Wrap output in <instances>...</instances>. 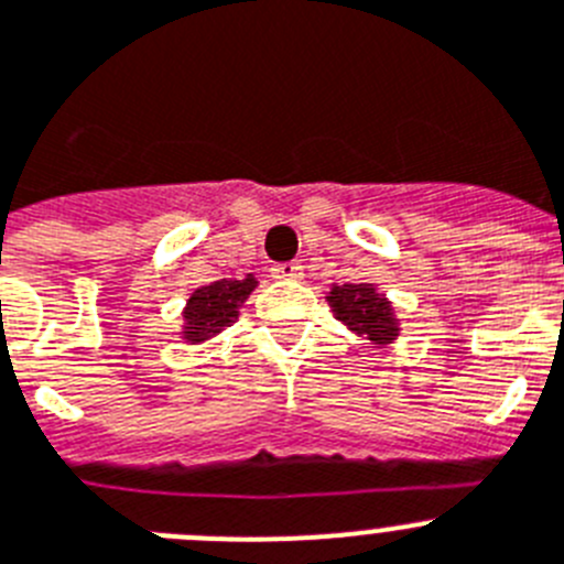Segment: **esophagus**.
<instances>
[{
    "label": "esophagus",
    "mask_w": 564,
    "mask_h": 564,
    "mask_svg": "<svg viewBox=\"0 0 564 564\" xmlns=\"http://www.w3.org/2000/svg\"><path fill=\"white\" fill-rule=\"evenodd\" d=\"M303 272L297 263H275L272 267V278H278V281H297Z\"/></svg>",
    "instance_id": "34e87169"
}]
</instances>
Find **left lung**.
<instances>
[{
	"label": "left lung",
	"instance_id": "left-lung-1",
	"mask_svg": "<svg viewBox=\"0 0 564 564\" xmlns=\"http://www.w3.org/2000/svg\"><path fill=\"white\" fill-rule=\"evenodd\" d=\"M328 306H332L334 317L348 326L357 337L370 339L377 348L393 343L399 337V317H395L393 306L382 292H377L373 283H343V286H332L326 294Z\"/></svg>",
	"mask_w": 564,
	"mask_h": 564
}]
</instances>
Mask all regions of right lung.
I'll use <instances>...</instances> for the list:
<instances>
[{
    "label": "right lung",
    "instance_id": "right-lung-1",
    "mask_svg": "<svg viewBox=\"0 0 564 564\" xmlns=\"http://www.w3.org/2000/svg\"><path fill=\"white\" fill-rule=\"evenodd\" d=\"M256 286V275H247L241 281L221 278V281H213L207 286L196 289L187 297L185 308H182V339L187 345H199L225 332L230 323H236L238 308H241V303L250 297Z\"/></svg>",
    "mask_w": 564,
    "mask_h": 564
}]
</instances>
